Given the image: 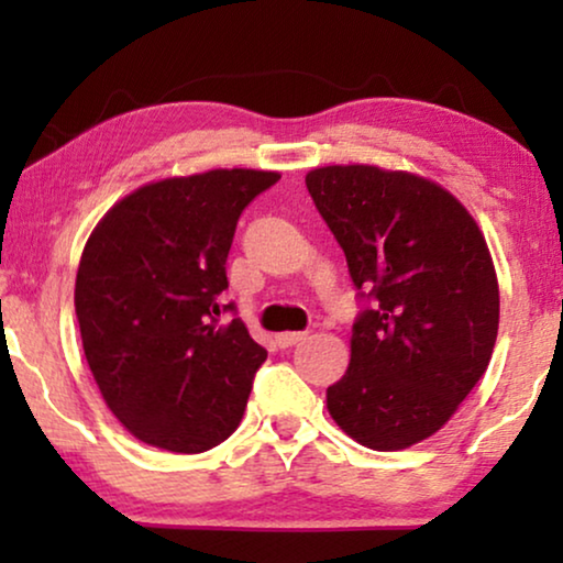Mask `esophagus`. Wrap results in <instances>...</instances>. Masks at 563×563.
<instances>
[{"label":"esophagus","mask_w":563,"mask_h":563,"mask_svg":"<svg viewBox=\"0 0 563 563\" xmlns=\"http://www.w3.org/2000/svg\"><path fill=\"white\" fill-rule=\"evenodd\" d=\"M307 333H299V330H284V333L276 335V343H279V349H289V345H295L302 341Z\"/></svg>","instance_id":"esophagus-1"}]
</instances>
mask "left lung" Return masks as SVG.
I'll return each mask as SVG.
<instances>
[{
    "label": "left lung",
    "instance_id": "left-lung-1",
    "mask_svg": "<svg viewBox=\"0 0 563 563\" xmlns=\"http://www.w3.org/2000/svg\"><path fill=\"white\" fill-rule=\"evenodd\" d=\"M361 297L351 364L328 412L353 441L399 451L438 433L487 372L499 287L484 233L441 184L368 164L305 176Z\"/></svg>",
    "mask_w": 563,
    "mask_h": 563
}]
</instances>
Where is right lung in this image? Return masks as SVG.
<instances>
[{
  "label": "right lung",
  "instance_id": "add662e5",
  "mask_svg": "<svg viewBox=\"0 0 563 563\" xmlns=\"http://www.w3.org/2000/svg\"><path fill=\"white\" fill-rule=\"evenodd\" d=\"M282 179L212 168L151 181L114 202L84 245L76 320L99 391L137 441L202 453L230 438L266 351L241 320L220 325L241 212Z\"/></svg>",
  "mask_w": 563,
  "mask_h": 563
}]
</instances>
